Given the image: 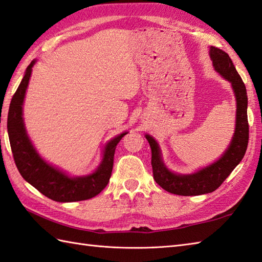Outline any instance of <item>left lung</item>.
Masks as SVG:
<instances>
[{
  "mask_svg": "<svg viewBox=\"0 0 262 262\" xmlns=\"http://www.w3.org/2000/svg\"><path fill=\"white\" fill-rule=\"evenodd\" d=\"M209 56L215 71L232 85L236 100L235 130L229 146L215 162L188 174L176 173L168 169L162 159L159 143L145 134L152 149V169L154 180L164 190L180 196H198L215 191L224 182L246 154L249 142L248 96L246 85L238 75L229 55L220 48L209 47Z\"/></svg>",
  "mask_w": 262,
  "mask_h": 262,
  "instance_id": "obj_1",
  "label": "left lung"
}]
</instances>
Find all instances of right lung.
Returning a JSON list of instances; mask_svg holds the SVG:
<instances>
[{"instance_id": "obj_1", "label": "right lung", "mask_w": 262, "mask_h": 262, "mask_svg": "<svg viewBox=\"0 0 262 262\" xmlns=\"http://www.w3.org/2000/svg\"><path fill=\"white\" fill-rule=\"evenodd\" d=\"M33 59L26 70L24 79L11 100L8 115V134L13 159L22 178L46 197L59 203L80 202L101 192L108 185L113 172L117 144L128 132H124L104 145L102 160L92 173L72 177L43 160L37 152L24 121V101L33 65Z\"/></svg>"}]
</instances>
